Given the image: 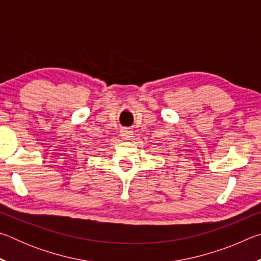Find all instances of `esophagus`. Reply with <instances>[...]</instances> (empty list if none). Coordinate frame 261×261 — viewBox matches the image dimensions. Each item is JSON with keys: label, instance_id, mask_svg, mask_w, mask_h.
Here are the masks:
<instances>
[{"label": "esophagus", "instance_id": "obj_1", "mask_svg": "<svg viewBox=\"0 0 261 261\" xmlns=\"http://www.w3.org/2000/svg\"><path fill=\"white\" fill-rule=\"evenodd\" d=\"M132 135L134 134H132V131L129 129H123L121 131V136L123 137V139H125V140H129L132 137Z\"/></svg>", "mask_w": 261, "mask_h": 261}]
</instances>
